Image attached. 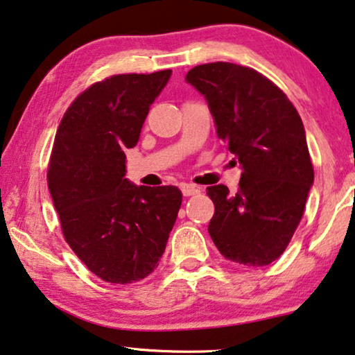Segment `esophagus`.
Wrapping results in <instances>:
<instances>
[{"instance_id": "34e87169", "label": "esophagus", "mask_w": 355, "mask_h": 355, "mask_svg": "<svg viewBox=\"0 0 355 355\" xmlns=\"http://www.w3.org/2000/svg\"><path fill=\"white\" fill-rule=\"evenodd\" d=\"M181 190L186 197H190V195H197L200 193V187L193 186V184H181Z\"/></svg>"}]
</instances>
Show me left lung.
I'll use <instances>...</instances> for the list:
<instances>
[{
    "label": "left lung",
    "mask_w": 355,
    "mask_h": 355,
    "mask_svg": "<svg viewBox=\"0 0 355 355\" xmlns=\"http://www.w3.org/2000/svg\"><path fill=\"white\" fill-rule=\"evenodd\" d=\"M208 102L216 135L237 157L239 192L208 187V232L225 259L267 266L284 253L304 213L314 168L301 116L279 86L248 67L213 62L186 75Z\"/></svg>",
    "instance_id": "1"
}]
</instances>
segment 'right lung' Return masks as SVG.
<instances>
[{
	"instance_id": "add662e5",
	"label": "right lung",
	"mask_w": 355,
	"mask_h": 355,
	"mask_svg": "<svg viewBox=\"0 0 355 355\" xmlns=\"http://www.w3.org/2000/svg\"><path fill=\"white\" fill-rule=\"evenodd\" d=\"M171 70L115 75L71 102L55 132L48 187L64 237L99 279L132 284L158 266L182 203L174 186H136L126 148L139 141L148 109Z\"/></svg>"
}]
</instances>
